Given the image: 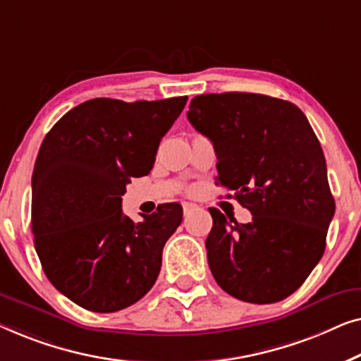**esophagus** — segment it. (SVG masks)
<instances>
[{"instance_id": "1", "label": "esophagus", "mask_w": 361, "mask_h": 361, "mask_svg": "<svg viewBox=\"0 0 361 361\" xmlns=\"http://www.w3.org/2000/svg\"><path fill=\"white\" fill-rule=\"evenodd\" d=\"M195 207H196V204H192V202H185V204H183V212H185V216H186L190 211L195 209Z\"/></svg>"}]
</instances>
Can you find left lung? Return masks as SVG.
<instances>
[{
    "label": "left lung",
    "mask_w": 361,
    "mask_h": 361,
    "mask_svg": "<svg viewBox=\"0 0 361 361\" xmlns=\"http://www.w3.org/2000/svg\"><path fill=\"white\" fill-rule=\"evenodd\" d=\"M188 119L214 145L216 185L252 212L238 224L211 207L207 263L217 284L245 302L293 294L326 250L335 201L322 147L296 104L257 93L201 94ZM231 196V195H229Z\"/></svg>",
    "instance_id": "8db88e82"
}]
</instances>
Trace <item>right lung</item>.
I'll use <instances>...</instances> for the list:
<instances>
[{"label":"right lung","mask_w":361,"mask_h":361,"mask_svg":"<svg viewBox=\"0 0 361 361\" xmlns=\"http://www.w3.org/2000/svg\"><path fill=\"white\" fill-rule=\"evenodd\" d=\"M186 101H85L40 145L32 173L35 252L49 281L88 311H121L159 276L181 206L160 204L134 222L121 202L130 178L150 173L161 137Z\"/></svg>","instance_id":"right-lung-1"}]
</instances>
